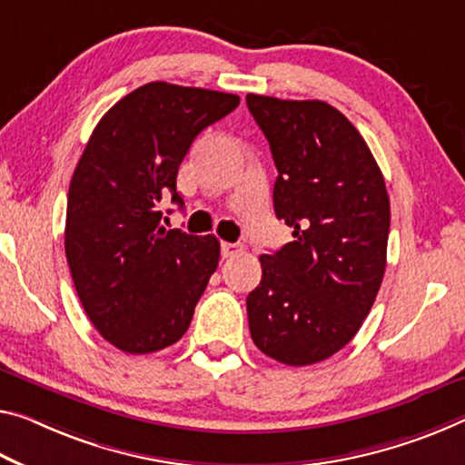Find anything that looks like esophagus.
Returning <instances> with one entry per match:
<instances>
[{
    "label": "esophagus",
    "instance_id": "obj_1",
    "mask_svg": "<svg viewBox=\"0 0 465 465\" xmlns=\"http://www.w3.org/2000/svg\"><path fill=\"white\" fill-rule=\"evenodd\" d=\"M242 252L240 244H232V242H221V256L223 259H233L235 254Z\"/></svg>",
    "mask_w": 465,
    "mask_h": 465
}]
</instances>
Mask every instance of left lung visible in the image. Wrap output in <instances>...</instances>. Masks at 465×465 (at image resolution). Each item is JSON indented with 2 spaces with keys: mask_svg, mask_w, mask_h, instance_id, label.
Here are the masks:
<instances>
[{
  "mask_svg": "<svg viewBox=\"0 0 465 465\" xmlns=\"http://www.w3.org/2000/svg\"><path fill=\"white\" fill-rule=\"evenodd\" d=\"M267 136L277 219L293 242L262 254L248 293L252 341L287 366L327 360L371 312L387 264L391 209L385 180L353 124L325 101L246 94Z\"/></svg>",
  "mask_w": 465,
  "mask_h": 465,
  "instance_id": "left-lung-1",
  "label": "left lung"
}]
</instances>
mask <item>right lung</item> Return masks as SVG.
I'll use <instances>...</instances> for the list:
<instances>
[{"mask_svg": "<svg viewBox=\"0 0 465 465\" xmlns=\"http://www.w3.org/2000/svg\"><path fill=\"white\" fill-rule=\"evenodd\" d=\"M238 94L149 83L101 117L74 169L65 259L94 329L126 353L178 341L219 262L215 235L159 225L157 203L175 190L201 132L232 114Z\"/></svg>", "mask_w": 465, "mask_h": 465, "instance_id": "add662e5", "label": "right lung"}]
</instances>
